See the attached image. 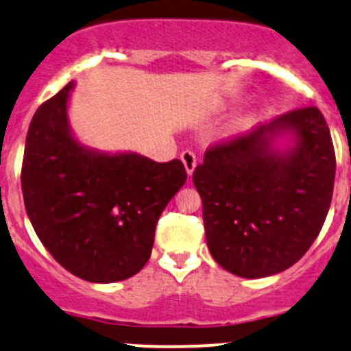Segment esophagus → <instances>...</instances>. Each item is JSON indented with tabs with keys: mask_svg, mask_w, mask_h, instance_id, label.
Listing matches in <instances>:
<instances>
[{
	"mask_svg": "<svg viewBox=\"0 0 351 351\" xmlns=\"http://www.w3.org/2000/svg\"><path fill=\"white\" fill-rule=\"evenodd\" d=\"M180 160H182L184 167H186L187 176H193L194 169H196V164H197L196 154H194L193 150H184L182 154H180Z\"/></svg>",
	"mask_w": 351,
	"mask_h": 351,
	"instance_id": "esophagus-1",
	"label": "esophagus"
}]
</instances>
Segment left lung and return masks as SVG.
Listing matches in <instances>:
<instances>
[{"label":"left lung","instance_id":"left-lung-1","mask_svg":"<svg viewBox=\"0 0 351 351\" xmlns=\"http://www.w3.org/2000/svg\"><path fill=\"white\" fill-rule=\"evenodd\" d=\"M291 129L298 145L289 154L274 152L273 136ZM335 171L333 140L316 106L287 111L209 145L193 182L213 258L248 279L294 265L323 228Z\"/></svg>","mask_w":351,"mask_h":351}]
</instances>
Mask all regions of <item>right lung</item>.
<instances>
[{
	"mask_svg": "<svg viewBox=\"0 0 351 351\" xmlns=\"http://www.w3.org/2000/svg\"><path fill=\"white\" fill-rule=\"evenodd\" d=\"M69 82L32 118L21 164L27 215L49 254L89 282H118L149 262L155 226L187 174L180 160L84 149L67 125Z\"/></svg>",
	"mask_w": 351,
	"mask_h": 351,
	"instance_id": "1",
	"label": "right lung"
}]
</instances>
